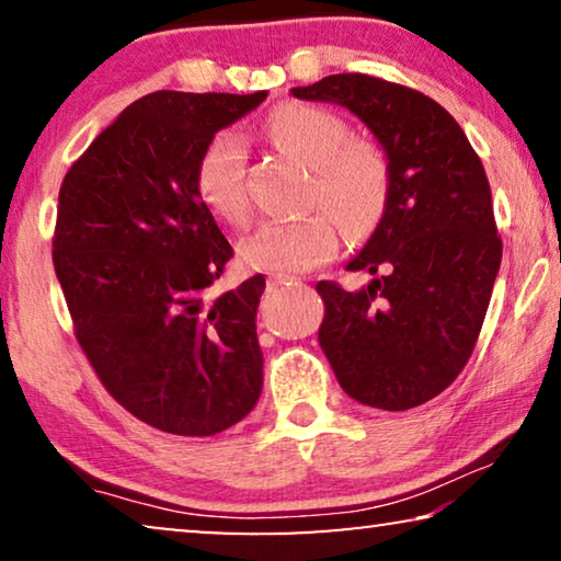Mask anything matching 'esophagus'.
Wrapping results in <instances>:
<instances>
[{"label":"esophagus","instance_id":"esophagus-1","mask_svg":"<svg viewBox=\"0 0 561 561\" xmlns=\"http://www.w3.org/2000/svg\"><path fill=\"white\" fill-rule=\"evenodd\" d=\"M271 280L273 283H280V286H290V283H298L296 278H290V275H273Z\"/></svg>","mask_w":561,"mask_h":561}]
</instances>
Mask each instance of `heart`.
I'll return each mask as SVG.
<instances>
[{"instance_id":"1","label":"heart","mask_w":561,"mask_h":561,"mask_svg":"<svg viewBox=\"0 0 561 561\" xmlns=\"http://www.w3.org/2000/svg\"><path fill=\"white\" fill-rule=\"evenodd\" d=\"M267 129L286 156L311 168V202L324 204L294 221H265L240 244L255 271L301 273L327 263L340 248V218L350 232H365L388 196V163L373 142L347 140L336 114L309 104H283ZM194 186L214 217L240 227L250 217L248 148L237 133H219L196 160Z\"/></svg>"}]
</instances>
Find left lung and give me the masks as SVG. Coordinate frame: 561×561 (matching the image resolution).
<instances>
[{
	"mask_svg": "<svg viewBox=\"0 0 561 561\" xmlns=\"http://www.w3.org/2000/svg\"><path fill=\"white\" fill-rule=\"evenodd\" d=\"M290 94L347 106L388 160L382 217L344 265L370 283H317L321 350L359 403L405 411L432 401L470 359L501 267L485 168L455 117L401 83L334 73Z\"/></svg>",
	"mask_w": 561,
	"mask_h": 561,
	"instance_id": "obj_1",
	"label": "left lung"
}]
</instances>
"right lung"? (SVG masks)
I'll list each match as a JSON object with an SVG mask.
<instances>
[{"label": "right lung", "instance_id": "right-lung-1", "mask_svg": "<svg viewBox=\"0 0 561 561\" xmlns=\"http://www.w3.org/2000/svg\"><path fill=\"white\" fill-rule=\"evenodd\" d=\"M156 91L66 173L53 265L76 340L114 401L168 434L211 436L255 409L265 278L214 298L232 244L194 186L204 145L265 102Z\"/></svg>", "mask_w": 561, "mask_h": 561}]
</instances>
